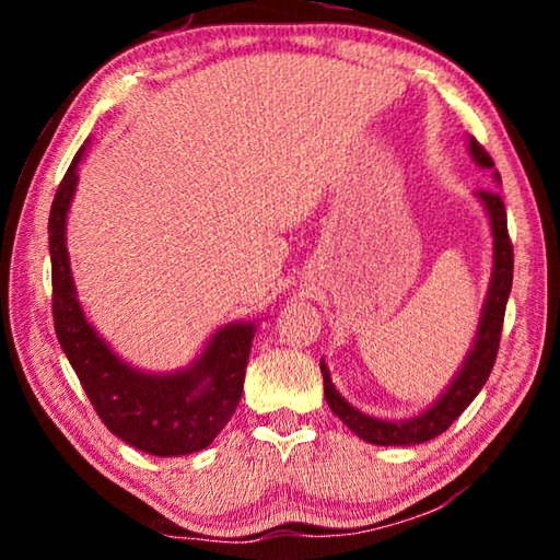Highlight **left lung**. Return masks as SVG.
<instances>
[{"mask_svg":"<svg viewBox=\"0 0 560 560\" xmlns=\"http://www.w3.org/2000/svg\"><path fill=\"white\" fill-rule=\"evenodd\" d=\"M467 150L474 163L481 170H489L494 183L501 185V177L494 170V163L485 148L477 140L467 136ZM479 205L485 207L489 217L491 230V277L487 287L485 303L479 311L477 334L471 338V346L464 355L457 373L452 375L450 385L440 393L438 400H432L430 407L422 412L405 420H385V417L368 415L358 407L350 405L343 395L336 390L334 381H330V371L326 360L320 358V373H324V395L326 402L338 420H343L346 428L358 434L360 440L368 444H377V447H410V444L430 442L442 434L457 417L467 410L469 402L479 395L485 387L487 377L494 368L499 338H501V324H504V311L511 293V281H514V249H511L509 232H506V210L504 202L497 192H477L474 195Z\"/></svg>","mask_w":560,"mask_h":560,"instance_id":"left-lung-1","label":"left lung"}]
</instances>
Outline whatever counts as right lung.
I'll use <instances>...</instances> for the list:
<instances>
[{"label": "right lung", "instance_id": "add662e5", "mask_svg": "<svg viewBox=\"0 0 560 560\" xmlns=\"http://www.w3.org/2000/svg\"><path fill=\"white\" fill-rule=\"evenodd\" d=\"M91 138L71 160L49 214L54 328L73 373L103 424L153 457H183L210 447L240 405L257 320H232L207 338L187 365L143 371L120 358L86 318L73 283L66 222Z\"/></svg>", "mask_w": 560, "mask_h": 560}]
</instances>
